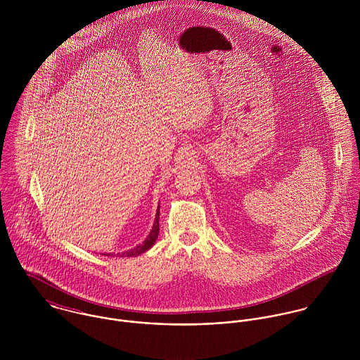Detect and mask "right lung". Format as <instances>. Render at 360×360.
Returning <instances> with one entry per match:
<instances>
[{"instance_id": "1", "label": "right lung", "mask_w": 360, "mask_h": 360, "mask_svg": "<svg viewBox=\"0 0 360 360\" xmlns=\"http://www.w3.org/2000/svg\"><path fill=\"white\" fill-rule=\"evenodd\" d=\"M159 207H160V206L158 204V209H156V213H155L154 224H153V229H151V231H150L148 237H147L141 244L136 245L134 248L127 250V251H123V252H119V254H117V257H139V255L144 254L146 251H148V250L154 245L155 241H156V238H158V234H159ZM103 255H105V257H109L110 254H109V255L103 254ZM110 257H112V255H110Z\"/></svg>"}]
</instances>
